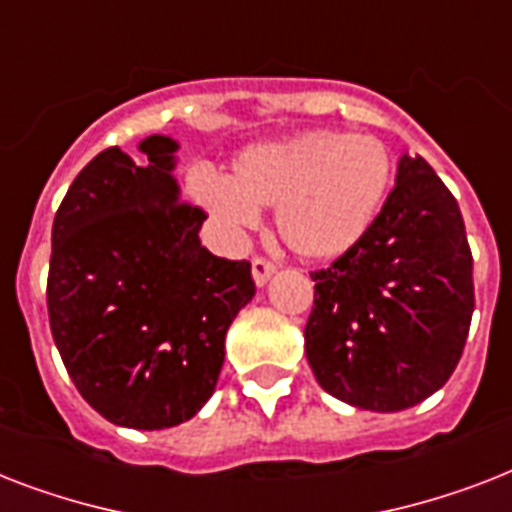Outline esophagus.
<instances>
[{
	"label": "esophagus",
	"mask_w": 512,
	"mask_h": 512,
	"mask_svg": "<svg viewBox=\"0 0 512 512\" xmlns=\"http://www.w3.org/2000/svg\"><path fill=\"white\" fill-rule=\"evenodd\" d=\"M273 273H276V263H271L268 257H255L252 260V279H255L257 287H265Z\"/></svg>",
	"instance_id": "34e87169"
}]
</instances>
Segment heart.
Wrapping results in <instances>:
<instances>
[{"mask_svg":"<svg viewBox=\"0 0 512 512\" xmlns=\"http://www.w3.org/2000/svg\"><path fill=\"white\" fill-rule=\"evenodd\" d=\"M390 183L393 156L380 138L319 130L247 148L228 180L193 175L191 193L228 228H249L257 209H276L295 255L332 260L364 239Z\"/></svg>","mask_w":512,"mask_h":512,"instance_id":"1","label":"heart"}]
</instances>
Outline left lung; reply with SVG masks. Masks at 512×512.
Here are the masks:
<instances>
[{"label": "left lung", "instance_id": "left-lung-1", "mask_svg": "<svg viewBox=\"0 0 512 512\" xmlns=\"http://www.w3.org/2000/svg\"><path fill=\"white\" fill-rule=\"evenodd\" d=\"M311 276L305 356L329 396L401 412L452 377L476 308L473 255L457 199L422 156H401L364 239Z\"/></svg>", "mask_w": 512, "mask_h": 512}]
</instances>
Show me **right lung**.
Listing matches in <instances>:
<instances>
[{"label": "right lung", "instance_id": "obj_1", "mask_svg": "<svg viewBox=\"0 0 512 512\" xmlns=\"http://www.w3.org/2000/svg\"><path fill=\"white\" fill-rule=\"evenodd\" d=\"M84 167L52 223L47 311L82 398L108 422L162 430L215 393L225 332L255 297L247 260L201 247L207 215L180 201L177 143L151 135Z\"/></svg>", "mask_w": 512, "mask_h": 512}]
</instances>
